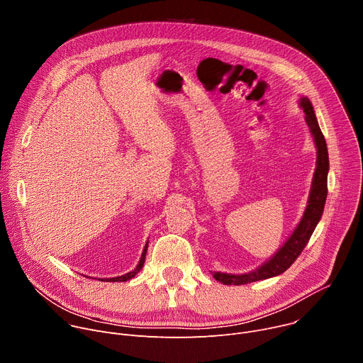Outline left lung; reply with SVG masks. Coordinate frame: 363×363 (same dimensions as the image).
Instances as JSON below:
<instances>
[{"mask_svg":"<svg viewBox=\"0 0 363 363\" xmlns=\"http://www.w3.org/2000/svg\"><path fill=\"white\" fill-rule=\"evenodd\" d=\"M298 106L304 112L306 123L310 129V133L313 136L315 145H316V168L312 179V186H310L306 210L297 224V227L293 230V233L289 235L286 242L264 262L260 267L255 270L244 274H230V273H221L214 272L213 277L223 283V284H247L258 280H266L270 277H276L281 273H284L294 262L296 258L300 255L306 244L308 242L310 237H312L316 225L319 224L323 210H325V202L328 196V174H329V153H328V145L325 140V136L319 128L315 109L312 101L308 97L301 96L298 99Z\"/></svg>","mask_w":363,"mask_h":363,"instance_id":"left-lung-1","label":"left lung"}]
</instances>
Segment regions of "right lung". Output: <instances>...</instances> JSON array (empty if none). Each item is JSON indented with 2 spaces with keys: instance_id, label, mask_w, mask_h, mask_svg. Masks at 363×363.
I'll list each match as a JSON object with an SVG mask.
<instances>
[{
  "instance_id": "obj_1",
  "label": "right lung",
  "mask_w": 363,
  "mask_h": 363,
  "mask_svg": "<svg viewBox=\"0 0 363 363\" xmlns=\"http://www.w3.org/2000/svg\"><path fill=\"white\" fill-rule=\"evenodd\" d=\"M147 241H146V244H145V247H143V251H142V255H140V260H139V263H138V266L132 270V272H129V273H126V274H123V276H119V277H111V279H99L100 281H128V280H130V279H133L140 270H142V267H143V263H145V257H146V251H147Z\"/></svg>"
}]
</instances>
